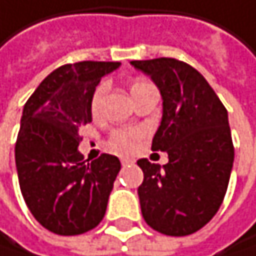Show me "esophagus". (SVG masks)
I'll return each mask as SVG.
<instances>
[{
  "instance_id": "34e87169",
  "label": "esophagus",
  "mask_w": 256,
  "mask_h": 256,
  "mask_svg": "<svg viewBox=\"0 0 256 256\" xmlns=\"http://www.w3.org/2000/svg\"><path fill=\"white\" fill-rule=\"evenodd\" d=\"M122 164H124V166L134 164V160H132V158H122Z\"/></svg>"
}]
</instances>
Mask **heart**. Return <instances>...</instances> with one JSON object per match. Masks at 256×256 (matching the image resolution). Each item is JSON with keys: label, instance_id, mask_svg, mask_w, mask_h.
I'll return each instance as SVG.
<instances>
[{"label": "heart", "instance_id": "obj_1", "mask_svg": "<svg viewBox=\"0 0 256 256\" xmlns=\"http://www.w3.org/2000/svg\"><path fill=\"white\" fill-rule=\"evenodd\" d=\"M150 86L147 81H134L131 84V94H136L139 92L144 87ZM106 89H108V84L106 82H100L96 86V89L92 95V100H90V108L92 111H98V108L102 104V100L106 94ZM142 132L138 128H118V130H114L111 132V136H109V147L116 152H120V153H128L131 150H134L138 140L140 139Z\"/></svg>", "mask_w": 256, "mask_h": 256}]
</instances>
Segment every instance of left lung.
<instances>
[{"mask_svg":"<svg viewBox=\"0 0 256 256\" xmlns=\"http://www.w3.org/2000/svg\"><path fill=\"white\" fill-rule=\"evenodd\" d=\"M153 80L162 96V120L152 150L167 152L162 167L138 161L142 216L167 236L200 230L220 208L234 160L227 109L202 74L183 60H131Z\"/></svg>","mask_w":256,"mask_h":256,"instance_id":"8db88e82","label":"left lung"}]
</instances>
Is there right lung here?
Returning a JSON list of instances; mask_svg holds the SVG:
<instances>
[{"label":"right lung","instance_id":"right-lung-1","mask_svg":"<svg viewBox=\"0 0 256 256\" xmlns=\"http://www.w3.org/2000/svg\"><path fill=\"white\" fill-rule=\"evenodd\" d=\"M118 66L66 64L51 72L24 104L15 144L18 183L36 220L56 234L86 233L104 218L120 161L108 153L84 161L78 131L92 122L95 87Z\"/></svg>","mask_w":256,"mask_h":256}]
</instances>
